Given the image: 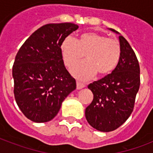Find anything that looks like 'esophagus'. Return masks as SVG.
Here are the masks:
<instances>
[{"label": "esophagus", "instance_id": "1", "mask_svg": "<svg viewBox=\"0 0 153 153\" xmlns=\"http://www.w3.org/2000/svg\"><path fill=\"white\" fill-rule=\"evenodd\" d=\"M85 86H85L84 83H80V82H79V81H77V82H76V89H77V90H80V89L84 88Z\"/></svg>", "mask_w": 153, "mask_h": 153}]
</instances>
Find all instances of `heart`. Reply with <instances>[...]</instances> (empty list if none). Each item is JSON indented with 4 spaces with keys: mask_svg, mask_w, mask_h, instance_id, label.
I'll use <instances>...</instances> for the list:
<instances>
[{
    "mask_svg": "<svg viewBox=\"0 0 153 153\" xmlns=\"http://www.w3.org/2000/svg\"><path fill=\"white\" fill-rule=\"evenodd\" d=\"M60 50L63 62L69 67L86 55V61L70 70L71 74L81 80L91 79L97 73L100 76L110 74L118 64L121 53L118 40L93 32L81 34L77 40L67 36L62 42Z\"/></svg>",
    "mask_w": 153,
    "mask_h": 153,
    "instance_id": "b5f03b06",
    "label": "heart"
}]
</instances>
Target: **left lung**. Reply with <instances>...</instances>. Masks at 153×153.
Returning <instances> with one entry per match:
<instances>
[{"label":"left lung","instance_id":"8db88e82","mask_svg":"<svg viewBox=\"0 0 153 153\" xmlns=\"http://www.w3.org/2000/svg\"><path fill=\"white\" fill-rule=\"evenodd\" d=\"M109 30L120 35V60L111 74L89 84L93 100L85 110L89 124L101 132L115 130L126 121L140 85V65L134 51L120 33Z\"/></svg>","mask_w":153,"mask_h":153}]
</instances>
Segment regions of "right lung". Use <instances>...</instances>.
Listing matches in <instances>:
<instances>
[{"label":"right lung","instance_id":"1","mask_svg":"<svg viewBox=\"0 0 153 153\" xmlns=\"http://www.w3.org/2000/svg\"><path fill=\"white\" fill-rule=\"evenodd\" d=\"M78 28L72 23L46 24L28 37L16 55L12 69L14 97L21 112L33 122L54 118L76 87L64 66L60 46Z\"/></svg>","mask_w":153,"mask_h":153}]
</instances>
